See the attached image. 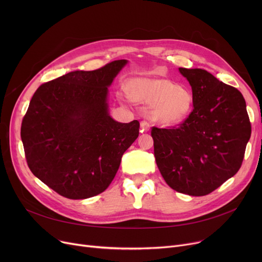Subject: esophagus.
Listing matches in <instances>:
<instances>
[{"mask_svg": "<svg viewBox=\"0 0 262 262\" xmlns=\"http://www.w3.org/2000/svg\"><path fill=\"white\" fill-rule=\"evenodd\" d=\"M149 123L147 121H141L140 123V128H141V133H145V132H148L149 129Z\"/></svg>", "mask_w": 262, "mask_h": 262, "instance_id": "34e87169", "label": "esophagus"}]
</instances>
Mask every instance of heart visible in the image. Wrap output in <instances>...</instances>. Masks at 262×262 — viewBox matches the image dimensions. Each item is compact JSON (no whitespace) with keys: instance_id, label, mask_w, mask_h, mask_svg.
Wrapping results in <instances>:
<instances>
[{"instance_id":"b5f03b06","label":"heart","mask_w":262,"mask_h":262,"mask_svg":"<svg viewBox=\"0 0 262 262\" xmlns=\"http://www.w3.org/2000/svg\"><path fill=\"white\" fill-rule=\"evenodd\" d=\"M126 92L133 101L153 104L150 115L162 125L182 124L189 118L193 108L192 92L167 78H132L126 84Z\"/></svg>"}]
</instances>
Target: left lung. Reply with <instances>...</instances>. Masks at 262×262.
<instances>
[{"instance_id": "8db88e82", "label": "left lung", "mask_w": 262, "mask_h": 262, "mask_svg": "<svg viewBox=\"0 0 262 262\" xmlns=\"http://www.w3.org/2000/svg\"><path fill=\"white\" fill-rule=\"evenodd\" d=\"M193 110L176 127H152L154 155L166 183L192 196L211 193L235 175L252 126L242 93L203 69L180 68Z\"/></svg>"}]
</instances>
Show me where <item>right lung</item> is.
Wrapping results in <instances>:
<instances>
[{
	"mask_svg": "<svg viewBox=\"0 0 262 262\" xmlns=\"http://www.w3.org/2000/svg\"><path fill=\"white\" fill-rule=\"evenodd\" d=\"M126 63L67 73L41 85L30 102L21 125L27 166L67 199L105 191L138 138L139 121L120 123L108 113V87Z\"/></svg>",
	"mask_w": 262,
	"mask_h": 262,
	"instance_id": "add662e5",
	"label": "right lung"
}]
</instances>
